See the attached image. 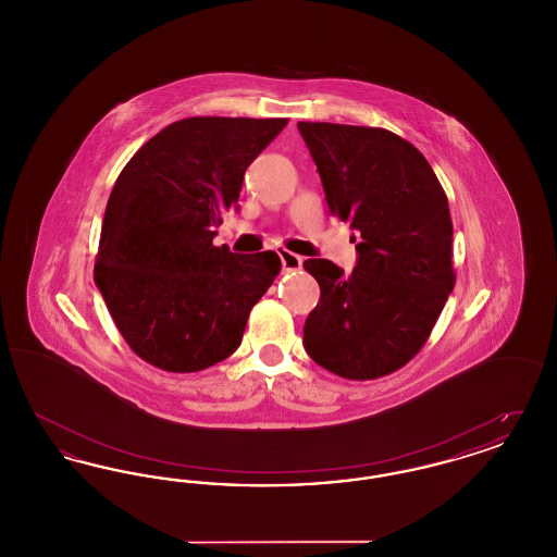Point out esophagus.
Returning <instances> with one entry per match:
<instances>
[{
    "label": "esophagus",
    "mask_w": 557,
    "mask_h": 557,
    "mask_svg": "<svg viewBox=\"0 0 557 557\" xmlns=\"http://www.w3.org/2000/svg\"><path fill=\"white\" fill-rule=\"evenodd\" d=\"M280 259H282V267L286 271H296V269H300V265H302V257L294 255L290 250H280Z\"/></svg>",
    "instance_id": "34e87169"
}]
</instances>
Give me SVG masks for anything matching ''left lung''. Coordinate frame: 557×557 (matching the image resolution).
Masks as SVG:
<instances>
[{"label":"left lung","mask_w":557,"mask_h":557,"mask_svg":"<svg viewBox=\"0 0 557 557\" xmlns=\"http://www.w3.org/2000/svg\"><path fill=\"white\" fill-rule=\"evenodd\" d=\"M332 214L361 236L345 273L309 259L321 298L305 323V348L323 370L375 380L425 345L455 286L447 194L424 154L380 127L298 123Z\"/></svg>","instance_id":"obj_1"}]
</instances>
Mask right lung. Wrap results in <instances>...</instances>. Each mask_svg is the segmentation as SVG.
Instances as JSON below:
<instances>
[{
	"mask_svg": "<svg viewBox=\"0 0 557 557\" xmlns=\"http://www.w3.org/2000/svg\"><path fill=\"white\" fill-rule=\"evenodd\" d=\"M288 119L189 116L148 139L110 191L94 280L121 336L173 373L227 359L282 261L212 246L248 164Z\"/></svg>",
	"mask_w": 557,
	"mask_h": 557,
	"instance_id": "obj_1",
	"label": "right lung"
}]
</instances>
